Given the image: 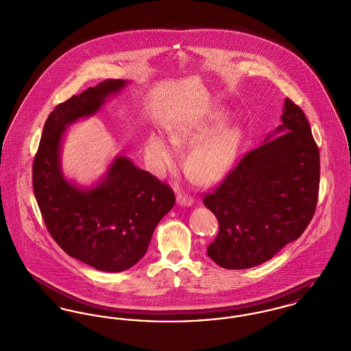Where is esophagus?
I'll use <instances>...</instances> for the list:
<instances>
[{"label":"esophagus","mask_w":351,"mask_h":351,"mask_svg":"<svg viewBox=\"0 0 351 351\" xmlns=\"http://www.w3.org/2000/svg\"><path fill=\"white\" fill-rule=\"evenodd\" d=\"M177 204L181 206H191L194 204V199H193V197L181 193L177 195Z\"/></svg>","instance_id":"esophagus-1"}]
</instances>
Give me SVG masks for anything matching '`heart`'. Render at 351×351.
<instances>
[{
	"label": "heart",
	"instance_id": "1",
	"mask_svg": "<svg viewBox=\"0 0 351 351\" xmlns=\"http://www.w3.org/2000/svg\"><path fill=\"white\" fill-rule=\"evenodd\" d=\"M225 118V114H219L211 123L176 129L170 134V141L178 147L199 142L187 154L185 169L187 174L201 185H211L219 181L233 166L238 156L242 141V130L238 126H225L210 135ZM145 157L152 170L158 174L171 170L178 162L177 149L160 133L147 136Z\"/></svg>",
	"mask_w": 351,
	"mask_h": 351
}]
</instances>
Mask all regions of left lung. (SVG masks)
I'll list each match as a JSON object with an SVG mask.
<instances>
[{
    "mask_svg": "<svg viewBox=\"0 0 351 351\" xmlns=\"http://www.w3.org/2000/svg\"><path fill=\"white\" fill-rule=\"evenodd\" d=\"M280 119L204 198L219 225L208 256L223 269H250L271 259L302 235L314 215L318 146L302 109L289 98Z\"/></svg>",
    "mask_w": 351,
    "mask_h": 351,
    "instance_id": "8db88e82",
    "label": "left lung"
}]
</instances>
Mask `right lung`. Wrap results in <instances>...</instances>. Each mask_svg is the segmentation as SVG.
<instances>
[{
	"label": "right lung",
	"mask_w": 351,
	"mask_h": 351,
	"mask_svg": "<svg viewBox=\"0 0 351 351\" xmlns=\"http://www.w3.org/2000/svg\"><path fill=\"white\" fill-rule=\"evenodd\" d=\"M126 85L106 80L57 105L33 162V191L53 239L68 256L109 273L128 270L146 254L154 229L176 204L170 186L123 156L93 187L64 177L60 154L66 128L94 116Z\"/></svg>",
	"instance_id": "add662e5"
}]
</instances>
